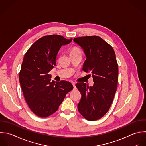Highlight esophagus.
I'll return each mask as SVG.
<instances>
[{
    "label": "esophagus",
    "instance_id": "esophagus-1",
    "mask_svg": "<svg viewBox=\"0 0 146 146\" xmlns=\"http://www.w3.org/2000/svg\"><path fill=\"white\" fill-rule=\"evenodd\" d=\"M72 84H73V87H74V89H76V84H75V83H72Z\"/></svg>",
    "mask_w": 146,
    "mask_h": 146
}]
</instances>
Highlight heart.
I'll use <instances>...</instances> for the list:
<instances>
[{"label": "heart", "mask_w": 146, "mask_h": 146, "mask_svg": "<svg viewBox=\"0 0 146 146\" xmlns=\"http://www.w3.org/2000/svg\"><path fill=\"white\" fill-rule=\"evenodd\" d=\"M75 52H80V50L77 47H74L72 49V50L70 51V53H75Z\"/></svg>", "instance_id": "b5f03b06"}]
</instances>
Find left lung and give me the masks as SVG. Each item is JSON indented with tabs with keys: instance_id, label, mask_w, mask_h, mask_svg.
<instances>
[{
	"instance_id": "left-lung-1",
	"label": "left lung",
	"mask_w": 146,
	"mask_h": 146,
	"mask_svg": "<svg viewBox=\"0 0 146 146\" xmlns=\"http://www.w3.org/2000/svg\"><path fill=\"white\" fill-rule=\"evenodd\" d=\"M73 41L83 49L86 59L82 70L92 73L94 82L92 86L84 82L76 85L82 96L78 110L86 119L96 121L109 111L117 91L118 65L115 54L98 36L77 37Z\"/></svg>"
}]
</instances>
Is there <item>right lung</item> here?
Returning a JSON list of instances; mask_svg holds the SVG:
<instances>
[{
  "mask_svg": "<svg viewBox=\"0 0 146 146\" xmlns=\"http://www.w3.org/2000/svg\"><path fill=\"white\" fill-rule=\"evenodd\" d=\"M72 41L58 35L45 36L34 42L24 55L19 73L20 84L27 105L39 117L54 113L73 89L70 82L51 81L48 74L56 66L61 46Z\"/></svg>",
  "mask_w": 146,
  "mask_h": 146,
  "instance_id": "add662e5",
  "label": "right lung"
}]
</instances>
